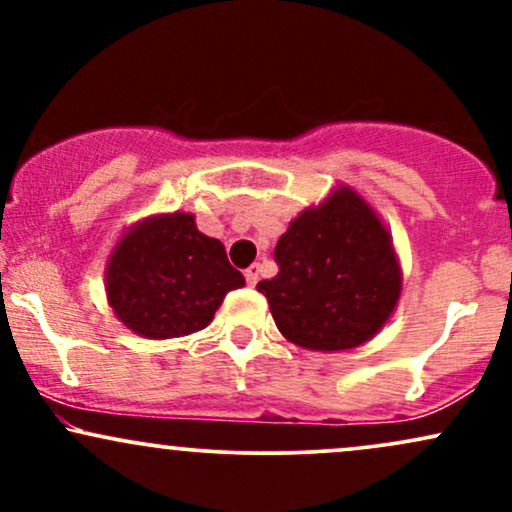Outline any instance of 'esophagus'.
<instances>
[{"mask_svg":"<svg viewBox=\"0 0 512 512\" xmlns=\"http://www.w3.org/2000/svg\"><path fill=\"white\" fill-rule=\"evenodd\" d=\"M260 264H250L248 269H245V281H248V286H255L257 281H260Z\"/></svg>","mask_w":512,"mask_h":512,"instance_id":"1","label":"esophagus"}]
</instances>
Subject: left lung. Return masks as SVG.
Instances as JSON below:
<instances>
[{
	"label": "left lung",
	"mask_w": 512,
	"mask_h": 512,
	"mask_svg": "<svg viewBox=\"0 0 512 512\" xmlns=\"http://www.w3.org/2000/svg\"><path fill=\"white\" fill-rule=\"evenodd\" d=\"M264 293L279 332L310 351H346L383 330L402 293L395 245L370 204L339 185L301 211L274 248Z\"/></svg>",
	"instance_id": "1"
}]
</instances>
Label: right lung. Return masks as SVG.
I'll use <instances>...</instances> for the list:
<instances>
[{
    "instance_id": "add662e5",
    "label": "right lung",
    "mask_w": 512,
    "mask_h": 512,
    "mask_svg": "<svg viewBox=\"0 0 512 512\" xmlns=\"http://www.w3.org/2000/svg\"><path fill=\"white\" fill-rule=\"evenodd\" d=\"M243 284L221 240L204 236L195 216L182 211L134 223L105 267L110 308L146 339L204 330L223 296Z\"/></svg>"
}]
</instances>
